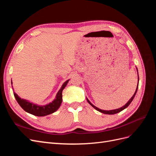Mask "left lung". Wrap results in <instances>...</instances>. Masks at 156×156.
Wrapping results in <instances>:
<instances>
[{
	"instance_id": "left-lung-1",
	"label": "left lung",
	"mask_w": 156,
	"mask_h": 156,
	"mask_svg": "<svg viewBox=\"0 0 156 156\" xmlns=\"http://www.w3.org/2000/svg\"><path fill=\"white\" fill-rule=\"evenodd\" d=\"M138 84H139V76H138ZM137 89H138V85H137V87H136V90H135V94H133V96L131 97V98L128 101V102H127L124 106L122 107H120V108H117V109H115V110H111V111H104V110H101V109H100V108H98V107H96V106H94V105H92V103H91L90 102V101L88 100V99H87V101H88V102L89 103V104H90L94 108H95V109H96L97 111H100V112L103 113V114H106V115H114V114H116V113L122 111V110H124V108H126V107H128V106L129 105L131 102L132 101H133V98H134V97H135V94H136V91H137Z\"/></svg>"
}]
</instances>
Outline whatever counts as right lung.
<instances>
[{
    "mask_svg": "<svg viewBox=\"0 0 156 156\" xmlns=\"http://www.w3.org/2000/svg\"><path fill=\"white\" fill-rule=\"evenodd\" d=\"M68 81L69 80H68V81H66L63 84V85L59 90L57 94H56L55 100L52 103H50L49 104L46 105L45 106L41 107V106H38V105H36L34 104H32V103L19 97L16 92L13 93V95L15 96L17 103L22 107L23 109L26 112L37 116H46L55 112L60 106L61 103H62V92L64 88L66 87V86Z\"/></svg>",
    "mask_w": 156,
    "mask_h": 156,
    "instance_id": "1",
    "label": "right lung"
}]
</instances>
